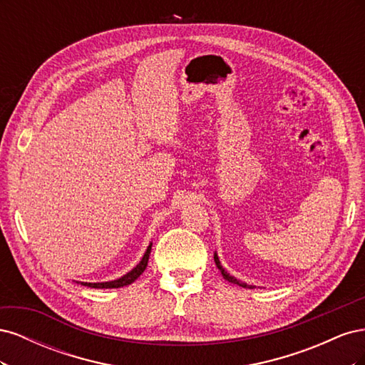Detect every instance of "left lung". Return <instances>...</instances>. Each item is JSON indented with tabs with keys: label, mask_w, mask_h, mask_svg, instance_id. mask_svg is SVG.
Returning a JSON list of instances; mask_svg holds the SVG:
<instances>
[{
	"label": "left lung",
	"mask_w": 365,
	"mask_h": 365,
	"mask_svg": "<svg viewBox=\"0 0 365 365\" xmlns=\"http://www.w3.org/2000/svg\"><path fill=\"white\" fill-rule=\"evenodd\" d=\"M215 262H216V267H217V269L220 271V274L224 275V279L225 280H228L230 283H235V284H239V286H242V288H254V286H250V284H247V283H242L240 280H237L236 277H233V275H230L224 268H222V264H220V262H219V257H217V254H215Z\"/></svg>",
	"instance_id": "obj_1"
}]
</instances>
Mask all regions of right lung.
<instances>
[{"instance_id": "1", "label": "right lung", "mask_w": 365, "mask_h": 365, "mask_svg": "<svg viewBox=\"0 0 365 365\" xmlns=\"http://www.w3.org/2000/svg\"><path fill=\"white\" fill-rule=\"evenodd\" d=\"M150 250H152V244L148 247L145 256H143V259L140 260V263L137 264V267L129 271L128 274H125L123 277H120L117 280H111V282H102V283H85L82 282L81 284L83 286H88V288H97V289H113V288H123V286H128L132 282H135L140 275L143 274V271L146 269L148 267V262H149V256H150Z\"/></svg>"}]
</instances>
